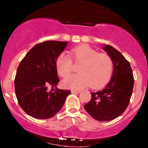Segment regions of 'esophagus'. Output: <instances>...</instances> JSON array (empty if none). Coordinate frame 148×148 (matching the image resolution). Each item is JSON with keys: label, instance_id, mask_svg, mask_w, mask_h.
Masks as SVG:
<instances>
[{"label": "esophagus", "instance_id": "1", "mask_svg": "<svg viewBox=\"0 0 148 148\" xmlns=\"http://www.w3.org/2000/svg\"><path fill=\"white\" fill-rule=\"evenodd\" d=\"M71 92H72V93H79V92H81V90H72Z\"/></svg>", "mask_w": 148, "mask_h": 148}]
</instances>
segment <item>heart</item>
I'll return each mask as SVG.
<instances>
[{
    "instance_id": "1",
    "label": "heart",
    "mask_w": 148,
    "mask_h": 148,
    "mask_svg": "<svg viewBox=\"0 0 148 148\" xmlns=\"http://www.w3.org/2000/svg\"><path fill=\"white\" fill-rule=\"evenodd\" d=\"M70 55L76 64H80L79 73L69 76L62 82L65 88L81 89L90 86L98 89L105 86L111 79L113 69L111 58L105 53H99L95 49L86 45L75 47ZM74 68L71 57L62 53L56 60L58 73L62 77H67Z\"/></svg>"
}]
</instances>
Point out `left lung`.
Masks as SVG:
<instances>
[{
	"label": "left lung",
	"instance_id": "left-lung-1",
	"mask_svg": "<svg viewBox=\"0 0 148 148\" xmlns=\"http://www.w3.org/2000/svg\"><path fill=\"white\" fill-rule=\"evenodd\" d=\"M103 49L113 60V75L103 89L91 92V100L84 108L98 121H109L126 110L132 95L134 79L130 62L121 53L110 45H105Z\"/></svg>",
	"mask_w": 148,
	"mask_h": 148
}]
</instances>
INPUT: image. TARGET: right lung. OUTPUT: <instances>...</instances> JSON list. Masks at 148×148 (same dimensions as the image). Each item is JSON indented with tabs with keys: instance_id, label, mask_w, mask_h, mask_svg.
<instances>
[{
	"instance_id": "add662e5",
	"label": "right lung",
	"mask_w": 148,
	"mask_h": 148,
	"mask_svg": "<svg viewBox=\"0 0 148 148\" xmlns=\"http://www.w3.org/2000/svg\"><path fill=\"white\" fill-rule=\"evenodd\" d=\"M67 45V42L53 40L39 43L20 62L14 80L15 94L20 106L30 116L51 118L60 111L71 93L56 87L60 81L56 60Z\"/></svg>"
}]
</instances>
